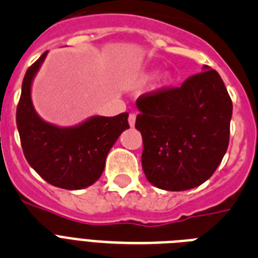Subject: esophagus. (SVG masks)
<instances>
[{
  "mask_svg": "<svg viewBox=\"0 0 258 258\" xmlns=\"http://www.w3.org/2000/svg\"><path fill=\"white\" fill-rule=\"evenodd\" d=\"M127 122H129V125H131V126H135V123H136L135 113H131V114H129V117H127Z\"/></svg>",
  "mask_w": 258,
  "mask_h": 258,
  "instance_id": "obj_1",
  "label": "esophagus"
}]
</instances>
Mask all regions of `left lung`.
Masks as SVG:
<instances>
[{
  "mask_svg": "<svg viewBox=\"0 0 258 258\" xmlns=\"http://www.w3.org/2000/svg\"><path fill=\"white\" fill-rule=\"evenodd\" d=\"M136 105L141 163L152 184L184 191L211 177L227 151L233 113L230 95L215 70L206 67L180 87L143 94Z\"/></svg>",
  "mask_w": 258,
  "mask_h": 258,
  "instance_id": "1",
  "label": "left lung"
}]
</instances>
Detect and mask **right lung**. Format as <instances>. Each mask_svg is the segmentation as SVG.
<instances>
[{
	"mask_svg": "<svg viewBox=\"0 0 258 258\" xmlns=\"http://www.w3.org/2000/svg\"><path fill=\"white\" fill-rule=\"evenodd\" d=\"M45 55L27 70L16 111L24 156L49 184L66 189L85 188L101 177L107 153L129 127V114L93 117L75 127L44 122L32 106L31 85Z\"/></svg>",
	"mask_w": 258,
	"mask_h": 258,
	"instance_id": "obj_1",
	"label": "right lung"
}]
</instances>
